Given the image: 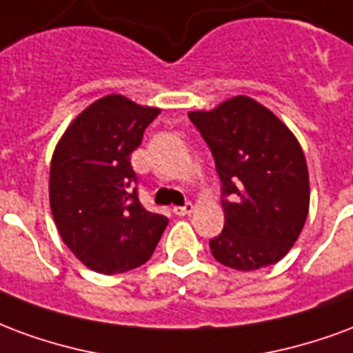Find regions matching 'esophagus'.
I'll list each match as a JSON object with an SVG mask.
<instances>
[{"instance_id":"1","label":"esophagus","mask_w":353,"mask_h":353,"mask_svg":"<svg viewBox=\"0 0 353 353\" xmlns=\"http://www.w3.org/2000/svg\"><path fill=\"white\" fill-rule=\"evenodd\" d=\"M173 212L176 216H188L194 212V205L192 203H184L182 207H173Z\"/></svg>"}]
</instances>
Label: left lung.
I'll list each match as a JSON object with an SVG mask.
<instances>
[{
  "mask_svg": "<svg viewBox=\"0 0 353 353\" xmlns=\"http://www.w3.org/2000/svg\"><path fill=\"white\" fill-rule=\"evenodd\" d=\"M188 117L222 182L225 223L208 243L214 259L236 271L280 261L301 235L310 203L307 159L295 135L246 95Z\"/></svg>",
  "mask_w": 353,
  "mask_h": 353,
  "instance_id": "left-lung-1",
  "label": "left lung"
}]
</instances>
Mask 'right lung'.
<instances>
[{"mask_svg":"<svg viewBox=\"0 0 353 353\" xmlns=\"http://www.w3.org/2000/svg\"><path fill=\"white\" fill-rule=\"evenodd\" d=\"M156 107L105 95L74 118L50 161V208L60 236L88 269L117 274L146 263L167 220L139 201L130 156Z\"/></svg>","mask_w":353,"mask_h":353,"instance_id":"obj_1","label":"right lung"}]
</instances>
